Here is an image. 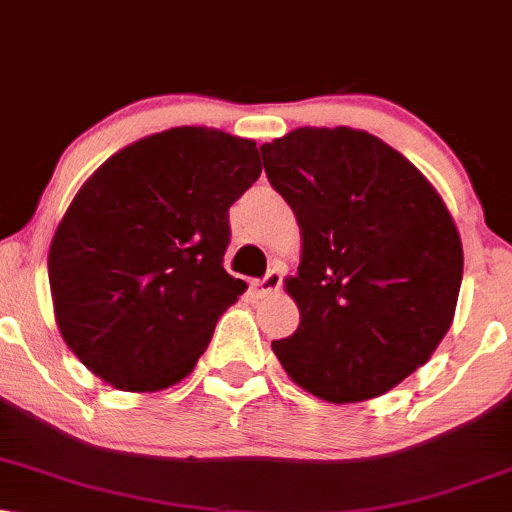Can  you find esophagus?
<instances>
[{
  "label": "esophagus",
  "instance_id": "1",
  "mask_svg": "<svg viewBox=\"0 0 512 512\" xmlns=\"http://www.w3.org/2000/svg\"><path fill=\"white\" fill-rule=\"evenodd\" d=\"M252 288H255V293L260 295V297H264V295H271V293H276V290L281 288V274H278L276 269H271L267 276L260 278V281H255V283H252Z\"/></svg>",
  "mask_w": 512,
  "mask_h": 512
}]
</instances>
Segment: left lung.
<instances>
[{"mask_svg":"<svg viewBox=\"0 0 512 512\" xmlns=\"http://www.w3.org/2000/svg\"><path fill=\"white\" fill-rule=\"evenodd\" d=\"M302 236L300 326L271 349L331 404L390 392L432 357L463 278L456 222L416 165L364 129L297 127L260 146Z\"/></svg>","mask_w":512,"mask_h":512,"instance_id":"obj_1","label":"left lung"}]
</instances>
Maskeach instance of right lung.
<instances>
[{
    "instance_id": "1",
    "label": "right lung",
    "mask_w": 512,
    "mask_h": 512,
    "mask_svg": "<svg viewBox=\"0 0 512 512\" xmlns=\"http://www.w3.org/2000/svg\"><path fill=\"white\" fill-rule=\"evenodd\" d=\"M260 172L252 139L172 127L84 181L51 238L49 286L58 331L89 371L122 392L193 371L248 288L222 262L229 208Z\"/></svg>"
}]
</instances>
